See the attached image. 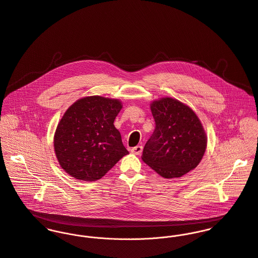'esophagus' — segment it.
<instances>
[{"label":"esophagus","instance_id":"34e87169","mask_svg":"<svg viewBox=\"0 0 258 258\" xmlns=\"http://www.w3.org/2000/svg\"><path fill=\"white\" fill-rule=\"evenodd\" d=\"M131 152H132L133 154H135V155H140L142 154V152H143V147H142V146H137V147L133 148Z\"/></svg>","mask_w":258,"mask_h":258}]
</instances>
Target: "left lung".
Listing matches in <instances>:
<instances>
[{
  "label": "left lung",
  "mask_w": 258,
  "mask_h": 258,
  "mask_svg": "<svg viewBox=\"0 0 258 258\" xmlns=\"http://www.w3.org/2000/svg\"><path fill=\"white\" fill-rule=\"evenodd\" d=\"M155 121L143 160L165 178L180 177L196 168L206 149L204 127L187 105L171 98L151 105Z\"/></svg>",
  "instance_id": "1"
}]
</instances>
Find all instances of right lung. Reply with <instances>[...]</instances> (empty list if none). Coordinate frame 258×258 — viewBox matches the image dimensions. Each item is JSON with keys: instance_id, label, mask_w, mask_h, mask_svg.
I'll list each match as a JSON object with an SVG mask.
<instances>
[{"instance_id": "add662e5", "label": "right lung", "mask_w": 258, "mask_h": 258, "mask_svg": "<svg viewBox=\"0 0 258 258\" xmlns=\"http://www.w3.org/2000/svg\"><path fill=\"white\" fill-rule=\"evenodd\" d=\"M117 100L92 96L72 104L57 124L53 147L60 166L71 176L95 181L128 152L113 121Z\"/></svg>"}]
</instances>
